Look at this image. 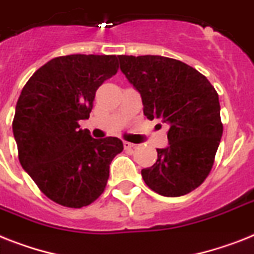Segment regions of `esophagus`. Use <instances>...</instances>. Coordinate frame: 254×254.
<instances>
[{
  "instance_id": "obj_1",
  "label": "esophagus",
  "mask_w": 254,
  "mask_h": 254,
  "mask_svg": "<svg viewBox=\"0 0 254 254\" xmlns=\"http://www.w3.org/2000/svg\"><path fill=\"white\" fill-rule=\"evenodd\" d=\"M134 147H135V145L131 143V142H124V148H125V150H130V148Z\"/></svg>"
}]
</instances>
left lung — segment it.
<instances>
[{
    "mask_svg": "<svg viewBox=\"0 0 254 254\" xmlns=\"http://www.w3.org/2000/svg\"><path fill=\"white\" fill-rule=\"evenodd\" d=\"M119 60L141 94L145 116L170 127L168 147L156 148L155 164L141 171L146 185L164 197L190 193L209 176L223 134L218 92L205 75L179 60L150 55Z\"/></svg>",
    "mask_w": 254,
    "mask_h": 254,
    "instance_id": "obj_1",
    "label": "left lung"
}]
</instances>
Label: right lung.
Returning <instances> with one entry per match:
<instances>
[{
	"instance_id": "1",
	"label": "right lung",
	"mask_w": 254,
	"mask_h": 254,
	"mask_svg": "<svg viewBox=\"0 0 254 254\" xmlns=\"http://www.w3.org/2000/svg\"><path fill=\"white\" fill-rule=\"evenodd\" d=\"M119 70L113 55H70L51 60L24 84L13 133L18 158L43 193L79 209L106 189L109 164L124 150L116 137L95 139L79 120L90 117L95 92Z\"/></svg>"
}]
</instances>
